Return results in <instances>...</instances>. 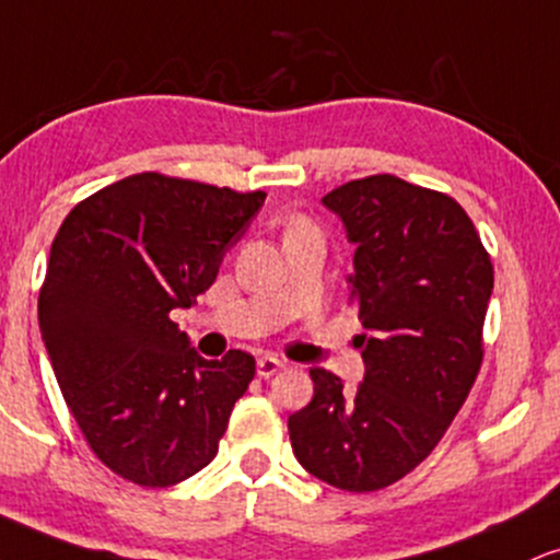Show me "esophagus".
Here are the masks:
<instances>
[{"instance_id":"1","label":"esophagus","mask_w":560,"mask_h":560,"mask_svg":"<svg viewBox=\"0 0 560 560\" xmlns=\"http://www.w3.org/2000/svg\"><path fill=\"white\" fill-rule=\"evenodd\" d=\"M281 368H284V360H279L276 354L258 357V375H260V378H271V375L279 373Z\"/></svg>"}]
</instances>
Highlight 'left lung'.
Masks as SVG:
<instances>
[{
  "mask_svg": "<svg viewBox=\"0 0 560 560\" xmlns=\"http://www.w3.org/2000/svg\"><path fill=\"white\" fill-rule=\"evenodd\" d=\"M323 203L357 245L349 302L368 328L365 381L349 390L310 370L313 401L289 417V438L313 477L373 493L428 459L469 396L493 262L451 195L394 174L347 182Z\"/></svg>",
  "mask_w": 560,
  "mask_h": 560,
  "instance_id": "left-lung-1",
  "label": "left lung"
}]
</instances>
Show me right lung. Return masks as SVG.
<instances>
[{
	"instance_id": "1",
	"label": "right lung",
	"mask_w": 560,
	"mask_h": 560,
	"mask_svg": "<svg viewBox=\"0 0 560 560\" xmlns=\"http://www.w3.org/2000/svg\"><path fill=\"white\" fill-rule=\"evenodd\" d=\"M266 192L143 172L88 195L51 242L38 326L93 454L143 488L208 467L253 354L203 360L172 320L215 281Z\"/></svg>"
}]
</instances>
